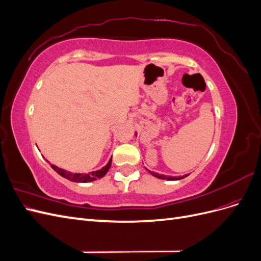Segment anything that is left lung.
<instances>
[{
	"instance_id": "1",
	"label": "left lung",
	"mask_w": 261,
	"mask_h": 261,
	"mask_svg": "<svg viewBox=\"0 0 261 261\" xmlns=\"http://www.w3.org/2000/svg\"><path fill=\"white\" fill-rule=\"evenodd\" d=\"M136 136H137V134H136ZM147 171L150 173V174L153 175V176H155V177H158V178H161V179H168V180H178V179H181V178H184V177H186V176H187V175L177 176V177H174V176H167V175L159 174V173L151 172V171H149V170H147Z\"/></svg>"
}]
</instances>
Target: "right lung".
Returning a JSON list of instances; mask_svg holds the SVG:
<instances>
[{
	"mask_svg": "<svg viewBox=\"0 0 261 261\" xmlns=\"http://www.w3.org/2000/svg\"><path fill=\"white\" fill-rule=\"evenodd\" d=\"M46 161H48V160H46ZM111 163H112V158L109 160V162L107 163L106 167H103L100 170L90 172V173H88V174H87V173H85V174H82V173L69 172V171H66V170H63V169L57 167V165L51 164V163H50V165H51V168L58 173V174H60L63 177H65L66 179H69L72 181H76V183H89V181H92V180H96L98 178L103 177L108 173L110 167H111Z\"/></svg>",
	"mask_w": 261,
	"mask_h": 261,
	"instance_id": "obj_1",
	"label": "right lung"
}]
</instances>
